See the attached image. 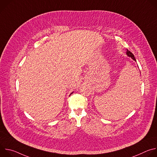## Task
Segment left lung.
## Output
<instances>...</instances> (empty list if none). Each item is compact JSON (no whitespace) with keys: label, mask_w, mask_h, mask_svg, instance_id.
Returning a JSON list of instances; mask_svg holds the SVG:
<instances>
[{"label":"left lung","mask_w":157,"mask_h":157,"mask_svg":"<svg viewBox=\"0 0 157 157\" xmlns=\"http://www.w3.org/2000/svg\"><path fill=\"white\" fill-rule=\"evenodd\" d=\"M127 55L129 56V57H130L131 58H132L133 60H135V61H136V58H135V57H134V55L130 52V51H128V50H127Z\"/></svg>","instance_id":"left-lung-1"}]
</instances>
